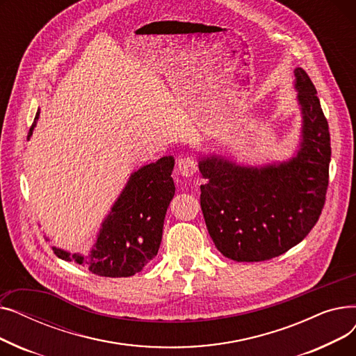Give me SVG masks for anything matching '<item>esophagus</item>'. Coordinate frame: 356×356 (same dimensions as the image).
<instances>
[{
    "label": "esophagus",
    "instance_id": "34e87169",
    "mask_svg": "<svg viewBox=\"0 0 356 356\" xmlns=\"http://www.w3.org/2000/svg\"><path fill=\"white\" fill-rule=\"evenodd\" d=\"M177 170L181 176H186V177H191L196 173L197 170V163L193 157H189V156H184L181 159H179L177 161Z\"/></svg>",
    "mask_w": 356,
    "mask_h": 356
}]
</instances>
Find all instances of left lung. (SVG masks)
<instances>
[{
	"label": "left lung",
	"mask_w": 356,
	"mask_h": 356,
	"mask_svg": "<svg viewBox=\"0 0 356 356\" xmlns=\"http://www.w3.org/2000/svg\"><path fill=\"white\" fill-rule=\"evenodd\" d=\"M294 88L302 109L300 149L289 161L239 165L203 157L200 208L215 247L239 263L278 257L302 242L319 220L326 200L330 134L309 74L297 67Z\"/></svg>",
	"instance_id": "left-lung-1"
}]
</instances>
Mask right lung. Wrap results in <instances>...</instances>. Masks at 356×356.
Instances as JSON below:
<instances>
[{
	"label": "right lung",
	"instance_id": "1",
	"mask_svg": "<svg viewBox=\"0 0 356 356\" xmlns=\"http://www.w3.org/2000/svg\"><path fill=\"white\" fill-rule=\"evenodd\" d=\"M40 112L29 131V138ZM175 157L168 156L147 164L131 175L120 197L102 222L89 255L70 254L53 247L65 261H74L102 277H129L140 273L160 248L163 223L175 196L172 172Z\"/></svg>",
	"mask_w": 356,
	"mask_h": 356
}]
</instances>
